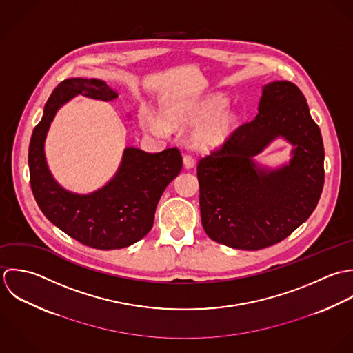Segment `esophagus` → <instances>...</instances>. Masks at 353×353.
Here are the masks:
<instances>
[{
    "label": "esophagus",
    "instance_id": "1",
    "mask_svg": "<svg viewBox=\"0 0 353 353\" xmlns=\"http://www.w3.org/2000/svg\"><path fill=\"white\" fill-rule=\"evenodd\" d=\"M183 162H184V166H185L187 169H191V168L195 166V159H194L191 155H184Z\"/></svg>",
    "mask_w": 353,
    "mask_h": 353
}]
</instances>
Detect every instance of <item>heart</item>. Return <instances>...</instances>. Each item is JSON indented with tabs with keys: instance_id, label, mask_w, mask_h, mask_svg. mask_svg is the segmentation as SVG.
<instances>
[{
	"instance_id": "1",
	"label": "heart",
	"mask_w": 353,
	"mask_h": 353,
	"mask_svg": "<svg viewBox=\"0 0 353 353\" xmlns=\"http://www.w3.org/2000/svg\"><path fill=\"white\" fill-rule=\"evenodd\" d=\"M226 106L228 98L219 92L194 99L176 101L163 110L166 121L151 112H143L141 127L155 137H166L172 131L170 125H199L191 138L192 147L201 151H209L221 145L236 128L237 114Z\"/></svg>"
}]
</instances>
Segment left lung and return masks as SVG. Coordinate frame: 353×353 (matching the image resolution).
<instances>
[{
	"mask_svg": "<svg viewBox=\"0 0 353 353\" xmlns=\"http://www.w3.org/2000/svg\"><path fill=\"white\" fill-rule=\"evenodd\" d=\"M279 137L292 145L290 162L277 168L256 163L254 155ZM323 161L321 130L303 92L286 80L265 84L256 117L198 163L205 232L237 250L280 243L315 210Z\"/></svg>",
	"mask_w": 353,
	"mask_h": 353,
	"instance_id": "8db88e82",
	"label": "left lung"
}]
</instances>
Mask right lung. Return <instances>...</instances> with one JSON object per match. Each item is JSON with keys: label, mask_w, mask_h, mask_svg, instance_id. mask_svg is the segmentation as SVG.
Returning <instances> with one entry per match:
<instances>
[{"label": "right lung", "mask_w": 353, "mask_h": 353, "mask_svg": "<svg viewBox=\"0 0 353 353\" xmlns=\"http://www.w3.org/2000/svg\"><path fill=\"white\" fill-rule=\"evenodd\" d=\"M76 95L105 102L119 97L99 79L72 77L54 88L28 147L34 198L53 225L81 244L97 250L130 247L151 230L159 198L181 172V154L174 147L155 154L125 147L117 172L103 187L90 194L65 190L48 166L45 141L59 109Z\"/></svg>", "instance_id": "add662e5"}]
</instances>
